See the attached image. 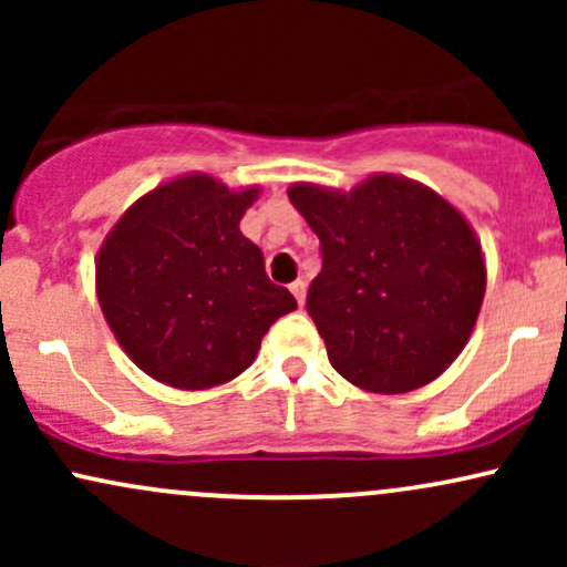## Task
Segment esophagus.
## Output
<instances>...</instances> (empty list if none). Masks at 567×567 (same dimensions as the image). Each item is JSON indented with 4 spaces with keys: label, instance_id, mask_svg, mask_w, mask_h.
<instances>
[{
    "label": "esophagus",
    "instance_id": "esophagus-1",
    "mask_svg": "<svg viewBox=\"0 0 567 567\" xmlns=\"http://www.w3.org/2000/svg\"><path fill=\"white\" fill-rule=\"evenodd\" d=\"M290 292L296 296L298 306H303V301H306V282H303V279H296V282L290 285Z\"/></svg>",
    "mask_w": 567,
    "mask_h": 567
}]
</instances>
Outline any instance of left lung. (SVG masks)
Listing matches in <instances>:
<instances>
[{
  "mask_svg": "<svg viewBox=\"0 0 567 567\" xmlns=\"http://www.w3.org/2000/svg\"><path fill=\"white\" fill-rule=\"evenodd\" d=\"M288 197L320 237L322 271L306 309L330 365L375 394L440 379L485 298V256L470 220L429 186L389 173L351 192L292 184Z\"/></svg>",
  "mask_w": 567,
  "mask_h": 567,
  "instance_id": "1",
  "label": "left lung"
}]
</instances>
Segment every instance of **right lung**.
Returning <instances> with one entry per match:
<instances>
[{
    "label": "right lung",
    "instance_id": "add662e5",
    "mask_svg": "<svg viewBox=\"0 0 567 567\" xmlns=\"http://www.w3.org/2000/svg\"><path fill=\"white\" fill-rule=\"evenodd\" d=\"M258 186L234 192L188 173L143 194L95 258L103 317L130 360L184 392L220 386L256 360L261 338L296 309L239 231Z\"/></svg>",
    "mask_w": 567,
    "mask_h": 567
}]
</instances>
